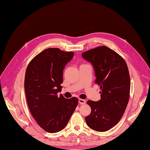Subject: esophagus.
<instances>
[{
  "label": "esophagus",
  "instance_id": "1",
  "mask_svg": "<svg viewBox=\"0 0 150 150\" xmlns=\"http://www.w3.org/2000/svg\"><path fill=\"white\" fill-rule=\"evenodd\" d=\"M79 102L80 104H84L86 103V100L84 99H79Z\"/></svg>",
  "mask_w": 150,
  "mask_h": 150
}]
</instances>
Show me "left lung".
<instances>
[{"mask_svg":"<svg viewBox=\"0 0 150 150\" xmlns=\"http://www.w3.org/2000/svg\"><path fill=\"white\" fill-rule=\"evenodd\" d=\"M95 71V83L100 86L101 99L88 100L91 113L86 116L87 125L94 131L105 132L114 127L125 112L129 99L131 80L123 58L105 46L82 53Z\"/></svg>","mask_w":150,"mask_h":150,"instance_id":"1","label":"left lung"}]
</instances>
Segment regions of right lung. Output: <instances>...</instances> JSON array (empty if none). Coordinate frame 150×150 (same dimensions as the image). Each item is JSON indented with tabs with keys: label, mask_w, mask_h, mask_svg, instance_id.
<instances>
[{
	"label": "right lung",
	"mask_w": 150,
	"mask_h": 150,
	"mask_svg": "<svg viewBox=\"0 0 150 150\" xmlns=\"http://www.w3.org/2000/svg\"><path fill=\"white\" fill-rule=\"evenodd\" d=\"M73 52L48 48L34 57L25 74L24 90L30 112L45 131L56 133L66 126L77 106L76 97L66 99L61 92L63 70Z\"/></svg>",
	"instance_id": "obj_1"
}]
</instances>
